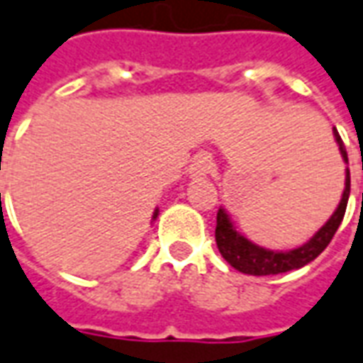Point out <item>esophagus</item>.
I'll return each mask as SVG.
<instances>
[{
	"label": "esophagus",
	"mask_w": 363,
	"mask_h": 363,
	"mask_svg": "<svg viewBox=\"0 0 363 363\" xmlns=\"http://www.w3.org/2000/svg\"><path fill=\"white\" fill-rule=\"evenodd\" d=\"M211 169H213V160H211L209 154H195L194 160L189 164V174L194 177H201V176H207Z\"/></svg>",
	"instance_id": "esophagus-1"
}]
</instances>
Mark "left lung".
Returning a JSON list of instances; mask_svg holds the SVG:
<instances>
[{
    "label": "left lung",
    "mask_w": 363,
    "mask_h": 363,
    "mask_svg": "<svg viewBox=\"0 0 363 363\" xmlns=\"http://www.w3.org/2000/svg\"><path fill=\"white\" fill-rule=\"evenodd\" d=\"M334 138H336V145L340 148L342 158L348 164V154H346L344 143H342L336 128H334ZM344 186H346L344 194H342V199L333 213V217L318 228V233H315L311 240H307L299 248H293V250L287 252L268 250V248H262L258 244L250 242L240 233H236L227 211L218 209L215 240H217L220 256L227 259L233 268L242 272V274H248V276H276V274H284V272H291V269L307 266L330 244L334 233L340 227L344 213H346V205H348V197H350V169H346V184Z\"/></svg>",
    "instance_id": "8db88e82"
}]
</instances>
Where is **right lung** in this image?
<instances>
[{
	"mask_svg": "<svg viewBox=\"0 0 363 363\" xmlns=\"http://www.w3.org/2000/svg\"><path fill=\"white\" fill-rule=\"evenodd\" d=\"M156 217H158V209L154 211V218H156Z\"/></svg>",
	"mask_w": 363,
	"mask_h": 363,
	"instance_id": "right-lung-1",
	"label": "right lung"
}]
</instances>
